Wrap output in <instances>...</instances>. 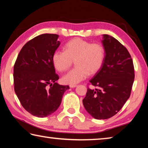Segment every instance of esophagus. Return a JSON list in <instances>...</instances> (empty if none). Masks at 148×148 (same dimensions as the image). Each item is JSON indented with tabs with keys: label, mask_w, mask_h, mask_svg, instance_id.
I'll list each match as a JSON object with an SVG mask.
<instances>
[{
	"label": "esophagus",
	"mask_w": 148,
	"mask_h": 148,
	"mask_svg": "<svg viewBox=\"0 0 148 148\" xmlns=\"http://www.w3.org/2000/svg\"><path fill=\"white\" fill-rule=\"evenodd\" d=\"M76 87H77V85H70V87L71 88H74Z\"/></svg>",
	"instance_id": "esophagus-1"
}]
</instances>
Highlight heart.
<instances>
[{"instance_id": "1", "label": "heart", "mask_w": 148, "mask_h": 148, "mask_svg": "<svg viewBox=\"0 0 148 148\" xmlns=\"http://www.w3.org/2000/svg\"><path fill=\"white\" fill-rule=\"evenodd\" d=\"M64 51L56 50L52 55V63L59 72H64L75 61L76 68L62 77L64 84H76L100 71L105 59V49L100 43H92L76 38L65 44Z\"/></svg>"}]
</instances>
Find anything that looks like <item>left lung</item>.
<instances>
[{
	"label": "left lung",
	"mask_w": 148,
	"mask_h": 148,
	"mask_svg": "<svg viewBox=\"0 0 148 148\" xmlns=\"http://www.w3.org/2000/svg\"><path fill=\"white\" fill-rule=\"evenodd\" d=\"M105 59L102 68L91 79L83 104L97 119H106L116 115L131 95L134 69L131 55L123 45L110 35L103 34Z\"/></svg>",
	"instance_id": "obj_1"
}]
</instances>
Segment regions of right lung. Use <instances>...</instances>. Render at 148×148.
Instances as JSON below:
<instances>
[{"label":"right lung","mask_w":148,"mask_h":148,"mask_svg":"<svg viewBox=\"0 0 148 148\" xmlns=\"http://www.w3.org/2000/svg\"><path fill=\"white\" fill-rule=\"evenodd\" d=\"M59 35L43 34L27 42L14 66V90L25 109L38 117L48 116L61 103L69 86L59 85L52 55L61 42Z\"/></svg>","instance_id":"1"}]
</instances>
